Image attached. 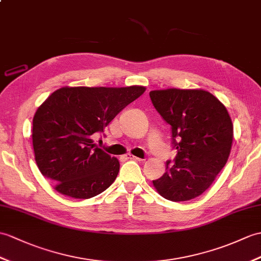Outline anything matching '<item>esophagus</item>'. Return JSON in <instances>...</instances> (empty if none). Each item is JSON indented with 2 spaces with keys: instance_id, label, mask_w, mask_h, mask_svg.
<instances>
[{
  "instance_id": "obj_1",
  "label": "esophagus",
  "mask_w": 261,
  "mask_h": 261,
  "mask_svg": "<svg viewBox=\"0 0 261 261\" xmlns=\"http://www.w3.org/2000/svg\"><path fill=\"white\" fill-rule=\"evenodd\" d=\"M125 158L128 159V160H136V161H143V159H141V158H138V156H135V155H132V154H130V153H128V154H125Z\"/></svg>"
}]
</instances>
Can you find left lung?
I'll use <instances>...</instances> for the list:
<instances>
[{
    "label": "left lung",
    "mask_w": 261,
    "mask_h": 261,
    "mask_svg": "<svg viewBox=\"0 0 261 261\" xmlns=\"http://www.w3.org/2000/svg\"><path fill=\"white\" fill-rule=\"evenodd\" d=\"M150 99L170 124L177 150L153 186L170 201L191 200L208 189L227 163L233 139L231 119L226 107L204 90H155Z\"/></svg>",
    "instance_id": "8db88e82"
}]
</instances>
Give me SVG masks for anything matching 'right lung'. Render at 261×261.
I'll return each mask as SVG.
<instances>
[{
	"label": "right lung",
	"mask_w": 261,
	"mask_h": 261,
	"mask_svg": "<svg viewBox=\"0 0 261 261\" xmlns=\"http://www.w3.org/2000/svg\"><path fill=\"white\" fill-rule=\"evenodd\" d=\"M144 91L139 86L64 87L42 103L33 118V149L39 170L54 189L89 199L113 184L120 163L92 138Z\"/></svg>",
	"instance_id": "obj_1"
}]
</instances>
